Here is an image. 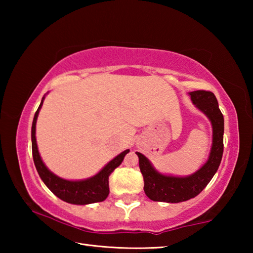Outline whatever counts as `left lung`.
Here are the masks:
<instances>
[{
    "mask_svg": "<svg viewBox=\"0 0 253 253\" xmlns=\"http://www.w3.org/2000/svg\"><path fill=\"white\" fill-rule=\"evenodd\" d=\"M193 105L209 118L212 125V146L208 161L195 173L187 176H173L155 169L151 161L136 152L139 158V169L144 177V191L155 202L179 203L195 198L211 181L219 169L223 155L224 118L211 91L196 90L188 92Z\"/></svg>",
    "mask_w": 253,
    "mask_h": 253,
    "instance_id": "left-lung-1",
    "label": "left lung"
}]
</instances>
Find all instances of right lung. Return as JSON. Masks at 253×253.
<instances>
[{
  "mask_svg": "<svg viewBox=\"0 0 253 253\" xmlns=\"http://www.w3.org/2000/svg\"><path fill=\"white\" fill-rule=\"evenodd\" d=\"M44 97L42 98L39 108L34 115L32 129H31V139H32V155L36 169L39 173V176L46 185V187L58 196L60 200L65 201L67 203L76 204V205H85L96 202H102L107 199L109 194V175L113 170L122 164L124 157L129 149H126L119 154L115 158H113L109 163L102 168L99 172L91 177L78 179V181H70L58 176L46 168L40 156L39 149H38L37 138H36V125L37 119L39 116V111L43 105Z\"/></svg>",
  "mask_w": 253,
  "mask_h": 253,
  "instance_id": "right-lung-1",
  "label": "right lung"
}]
</instances>
